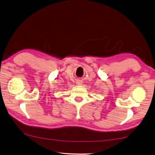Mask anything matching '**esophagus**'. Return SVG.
Returning <instances> with one entry per match:
<instances>
[{
    "label": "esophagus",
    "mask_w": 155,
    "mask_h": 155,
    "mask_svg": "<svg viewBox=\"0 0 155 155\" xmlns=\"http://www.w3.org/2000/svg\"><path fill=\"white\" fill-rule=\"evenodd\" d=\"M77 84L78 85H82V82H81V81H78L77 82Z\"/></svg>",
    "instance_id": "34e87169"
}]
</instances>
